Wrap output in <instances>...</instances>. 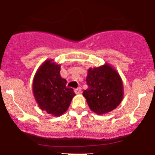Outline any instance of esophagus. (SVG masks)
Segmentation results:
<instances>
[{
  "label": "esophagus",
  "mask_w": 155,
  "mask_h": 155,
  "mask_svg": "<svg viewBox=\"0 0 155 155\" xmlns=\"http://www.w3.org/2000/svg\"><path fill=\"white\" fill-rule=\"evenodd\" d=\"M74 92H76V93H80V92H81V87H78L74 90Z\"/></svg>",
  "instance_id": "obj_1"
}]
</instances>
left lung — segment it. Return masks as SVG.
I'll list each match as a JSON object with an SVG mask.
<instances>
[{
	"mask_svg": "<svg viewBox=\"0 0 155 155\" xmlns=\"http://www.w3.org/2000/svg\"><path fill=\"white\" fill-rule=\"evenodd\" d=\"M88 88L83 92L89 107L97 114L112 111L120 105L123 87L120 75L106 64L88 70L86 78Z\"/></svg>",
	"mask_w": 155,
	"mask_h": 155,
	"instance_id": "1",
	"label": "left lung"
}]
</instances>
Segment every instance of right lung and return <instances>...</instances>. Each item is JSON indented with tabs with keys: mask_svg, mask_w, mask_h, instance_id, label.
<instances>
[{
	"mask_svg": "<svg viewBox=\"0 0 155 155\" xmlns=\"http://www.w3.org/2000/svg\"><path fill=\"white\" fill-rule=\"evenodd\" d=\"M60 66L47 60L39 68L33 79V91L41 109L49 114L60 116L67 111L76 95L67 87V81L61 77Z\"/></svg>",
	"mask_w": 155,
	"mask_h": 155,
	"instance_id": "right-lung-1",
	"label": "right lung"
}]
</instances>
